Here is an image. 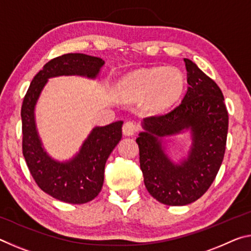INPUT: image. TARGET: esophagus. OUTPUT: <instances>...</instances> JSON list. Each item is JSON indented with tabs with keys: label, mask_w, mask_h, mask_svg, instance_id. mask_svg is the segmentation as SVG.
Masks as SVG:
<instances>
[{
	"label": "esophagus",
	"mask_w": 251,
	"mask_h": 251,
	"mask_svg": "<svg viewBox=\"0 0 251 251\" xmlns=\"http://www.w3.org/2000/svg\"><path fill=\"white\" fill-rule=\"evenodd\" d=\"M136 131H137V126H136L134 122H126L123 125V134L125 136H133L135 135Z\"/></svg>",
	"instance_id": "obj_1"
}]
</instances>
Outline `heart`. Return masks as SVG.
Returning <instances> with one entry per match:
<instances>
[{"instance_id":"heart-1","label":"heart","mask_w":251,"mask_h":251,"mask_svg":"<svg viewBox=\"0 0 251 251\" xmlns=\"http://www.w3.org/2000/svg\"><path fill=\"white\" fill-rule=\"evenodd\" d=\"M127 99L138 100L147 97L146 106L159 112L175 103L185 86V77L177 67H151L130 72L120 82Z\"/></svg>"}]
</instances>
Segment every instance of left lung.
I'll list each match as a JSON object with an SVG mask.
<instances>
[{
	"mask_svg": "<svg viewBox=\"0 0 251 251\" xmlns=\"http://www.w3.org/2000/svg\"><path fill=\"white\" fill-rule=\"evenodd\" d=\"M188 88L180 104L160 116L144 118L136 142L144 182L152 197L168 206H184L201 198L222 166L228 133V112L218 85L194 62L184 58ZM191 131L189 156L176 164L162 138Z\"/></svg>",
	"mask_w": 251,
	"mask_h": 251,
	"instance_id": "obj_1",
	"label": "left lung"
}]
</instances>
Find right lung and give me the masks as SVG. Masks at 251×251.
Here are the masks:
<instances>
[{
    "mask_svg": "<svg viewBox=\"0 0 251 251\" xmlns=\"http://www.w3.org/2000/svg\"><path fill=\"white\" fill-rule=\"evenodd\" d=\"M105 62L80 53L50 59L32 79L24 97L22 117L23 156L34 180L44 193L69 203H85L100 194L104 182L106 160L122 138L123 121L96 126L74 157L59 161L46 152L35 122V106L49 78L83 76L95 79Z\"/></svg>",
    "mask_w": 251,
    "mask_h": 251,
    "instance_id": "right-lung-1",
    "label": "right lung"
}]
</instances>
